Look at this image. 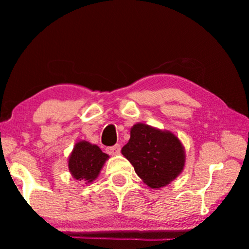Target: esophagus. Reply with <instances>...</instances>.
Returning a JSON list of instances; mask_svg holds the SVG:
<instances>
[{
  "label": "esophagus",
  "instance_id": "34e87169",
  "mask_svg": "<svg viewBox=\"0 0 249 249\" xmlns=\"http://www.w3.org/2000/svg\"><path fill=\"white\" fill-rule=\"evenodd\" d=\"M120 151H121V145L120 144H116L114 146L107 147V153L109 154V155H117V154H120Z\"/></svg>",
  "mask_w": 249,
  "mask_h": 249
}]
</instances>
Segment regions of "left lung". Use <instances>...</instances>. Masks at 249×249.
I'll return each instance as SVG.
<instances>
[{"label":"left lung","mask_w":249,"mask_h":249,"mask_svg":"<svg viewBox=\"0 0 249 249\" xmlns=\"http://www.w3.org/2000/svg\"><path fill=\"white\" fill-rule=\"evenodd\" d=\"M122 154L138 177L154 189L169 183L184 166V150L178 138L145 124L133 126Z\"/></svg>","instance_id":"left-lung-1"}]
</instances>
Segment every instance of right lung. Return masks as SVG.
Returning <instances> with one entry per match:
<instances>
[{"mask_svg": "<svg viewBox=\"0 0 249 249\" xmlns=\"http://www.w3.org/2000/svg\"><path fill=\"white\" fill-rule=\"evenodd\" d=\"M108 158L98 146L88 142H77L69 158L71 175L81 182H92L98 177L105 160Z\"/></svg>", "mask_w": 249, "mask_h": 249, "instance_id": "obj_1", "label": "right lung"}]
</instances>
